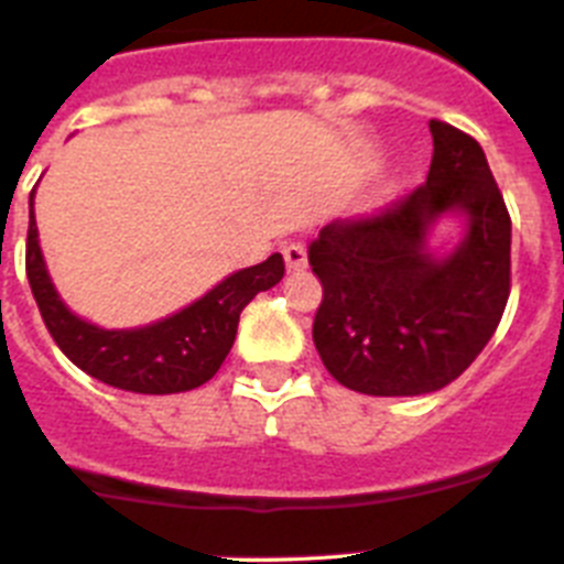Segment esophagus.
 Returning a JSON list of instances; mask_svg holds the SVG:
<instances>
[{"instance_id": "obj_1", "label": "esophagus", "mask_w": 564, "mask_h": 564, "mask_svg": "<svg viewBox=\"0 0 564 564\" xmlns=\"http://www.w3.org/2000/svg\"><path fill=\"white\" fill-rule=\"evenodd\" d=\"M282 257H285L288 271L296 273L307 268V248L302 246V242H288V246L282 248Z\"/></svg>"}]
</instances>
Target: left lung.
Wrapping results in <instances>:
<instances>
[{
    "instance_id": "left-lung-1",
    "label": "left lung",
    "mask_w": 564,
    "mask_h": 564,
    "mask_svg": "<svg viewBox=\"0 0 564 564\" xmlns=\"http://www.w3.org/2000/svg\"><path fill=\"white\" fill-rule=\"evenodd\" d=\"M426 183L372 214L333 220L307 246L322 282L313 341L327 372L364 395H423L468 370L511 293V217L471 134L430 121ZM446 210L469 217L449 258L425 251Z\"/></svg>"
}]
</instances>
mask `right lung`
<instances>
[{"instance_id": "obj_1", "label": "right lung", "mask_w": 564, "mask_h": 564, "mask_svg": "<svg viewBox=\"0 0 564 564\" xmlns=\"http://www.w3.org/2000/svg\"><path fill=\"white\" fill-rule=\"evenodd\" d=\"M24 268L39 313L58 350L87 376L118 390L143 392V395L186 392L214 378L231 350L242 307L257 293L268 291L285 276V259L282 253H273L259 265L231 273L194 305L183 307L181 313L163 322L138 330H101L78 318L76 313H69L58 299L44 268L33 214H30Z\"/></svg>"}]
</instances>
